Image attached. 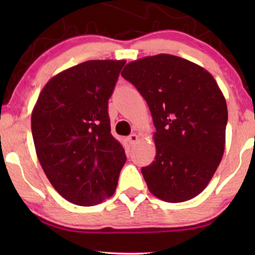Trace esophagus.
<instances>
[{
  "label": "esophagus",
  "instance_id": "34e87169",
  "mask_svg": "<svg viewBox=\"0 0 255 255\" xmlns=\"http://www.w3.org/2000/svg\"><path fill=\"white\" fill-rule=\"evenodd\" d=\"M139 140V137L137 134H131V135H128V144L130 145H134L135 142H137Z\"/></svg>",
  "mask_w": 255,
  "mask_h": 255
}]
</instances>
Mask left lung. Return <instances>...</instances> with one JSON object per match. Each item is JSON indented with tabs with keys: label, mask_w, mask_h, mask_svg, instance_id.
I'll return each instance as SVG.
<instances>
[{
	"label": "left lung",
	"mask_w": 255,
	"mask_h": 255,
	"mask_svg": "<svg viewBox=\"0 0 255 255\" xmlns=\"http://www.w3.org/2000/svg\"><path fill=\"white\" fill-rule=\"evenodd\" d=\"M122 76L144 97L156 128L155 160L141 168L148 190L169 203L197 196L225 148L228 107L214 76L165 53L128 62Z\"/></svg>",
	"instance_id": "left-lung-1"
}]
</instances>
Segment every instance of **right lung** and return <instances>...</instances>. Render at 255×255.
Segmentation results:
<instances>
[{"instance_id":"add662e5","label":"right lung","mask_w":255,"mask_h":255,"mask_svg":"<svg viewBox=\"0 0 255 255\" xmlns=\"http://www.w3.org/2000/svg\"><path fill=\"white\" fill-rule=\"evenodd\" d=\"M125 60H89L44 86L31 115L36 153L48 181L65 200L92 207L113 196L123 146L111 134L108 100Z\"/></svg>"}]
</instances>
